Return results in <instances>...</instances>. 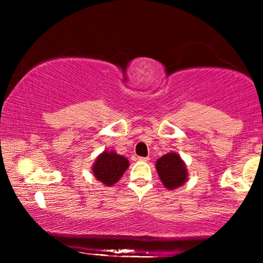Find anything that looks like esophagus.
<instances>
[{"mask_svg":"<svg viewBox=\"0 0 263 263\" xmlns=\"http://www.w3.org/2000/svg\"><path fill=\"white\" fill-rule=\"evenodd\" d=\"M138 159L140 161H148L149 160V157H138Z\"/></svg>","mask_w":263,"mask_h":263,"instance_id":"1","label":"esophagus"}]
</instances>
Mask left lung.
<instances>
[{"instance_id":"obj_1","label":"left lung","mask_w":263,"mask_h":263,"mask_svg":"<svg viewBox=\"0 0 263 263\" xmlns=\"http://www.w3.org/2000/svg\"><path fill=\"white\" fill-rule=\"evenodd\" d=\"M156 167L160 181L165 188L174 190L182 186L188 177V171L182 158L177 153L170 152L164 154L156 163Z\"/></svg>"}]
</instances>
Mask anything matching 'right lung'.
Listing matches in <instances>:
<instances>
[{
	"label": "right lung",
	"instance_id": "right-lung-1",
	"mask_svg": "<svg viewBox=\"0 0 263 263\" xmlns=\"http://www.w3.org/2000/svg\"><path fill=\"white\" fill-rule=\"evenodd\" d=\"M128 166L129 161L125 157L120 156L114 151H104L96 159L92 171L98 181L111 186L120 181Z\"/></svg>",
	"mask_w": 263,
	"mask_h": 263
}]
</instances>
